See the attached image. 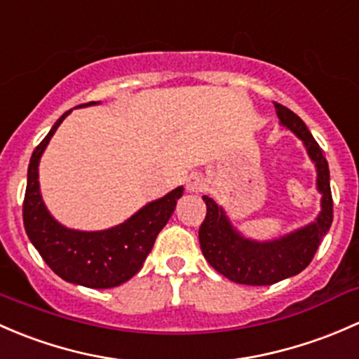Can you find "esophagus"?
Returning a JSON list of instances; mask_svg holds the SVG:
<instances>
[{"label":"esophagus","instance_id":"obj_1","mask_svg":"<svg viewBox=\"0 0 359 359\" xmlns=\"http://www.w3.org/2000/svg\"><path fill=\"white\" fill-rule=\"evenodd\" d=\"M187 190L191 191V194H198V191L205 190V180L201 178L197 175H191L190 178L187 180Z\"/></svg>","mask_w":359,"mask_h":359}]
</instances>
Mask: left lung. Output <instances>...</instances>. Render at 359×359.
Listing matches in <instances>:
<instances>
[{
    "label": "left lung",
    "instance_id": "left-lung-1",
    "mask_svg": "<svg viewBox=\"0 0 359 359\" xmlns=\"http://www.w3.org/2000/svg\"><path fill=\"white\" fill-rule=\"evenodd\" d=\"M280 124L290 129L308 150L316 165V188L321 194V210L311 224L282 238L257 242L235 230L223 207L204 195L205 219L198 230L204 257L223 276L242 285H273L308 268L321 240L334 219V201L330 191V171L320 145L302 119L287 107L275 103Z\"/></svg>",
    "mask_w": 359,
    "mask_h": 359
}]
</instances>
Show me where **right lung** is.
<instances>
[{
    "instance_id": "add662e5",
    "label": "right lung",
    "mask_w": 359,
    "mask_h": 359,
    "mask_svg": "<svg viewBox=\"0 0 359 359\" xmlns=\"http://www.w3.org/2000/svg\"><path fill=\"white\" fill-rule=\"evenodd\" d=\"M97 103L90 102L77 107ZM70 112L72 110H67L53 124L32 152L22 207L24 226L29 240L41 254L44 262L65 282L88 289H112L128 282L142 269L158 231L168 224L169 217L175 212L176 202L183 195V187L175 188L158 201L142 207L124 223L109 230L79 231L65 228L44 205L39 191L38 168L51 136Z\"/></svg>"
}]
</instances>
